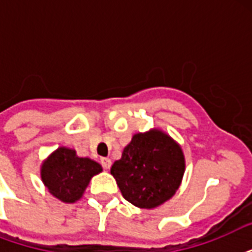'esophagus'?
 <instances>
[{
  "label": "esophagus",
  "mask_w": 252,
  "mask_h": 252,
  "mask_svg": "<svg viewBox=\"0 0 252 252\" xmlns=\"http://www.w3.org/2000/svg\"><path fill=\"white\" fill-rule=\"evenodd\" d=\"M100 165L103 166L104 170H108V168L111 167V159L110 158H102V159H100Z\"/></svg>",
  "instance_id": "obj_1"
}]
</instances>
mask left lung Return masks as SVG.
I'll return each instance as SVG.
<instances>
[{
  "label": "left lung",
  "instance_id": "8db88e82",
  "mask_svg": "<svg viewBox=\"0 0 252 252\" xmlns=\"http://www.w3.org/2000/svg\"><path fill=\"white\" fill-rule=\"evenodd\" d=\"M111 174L126 201L138 208H156L179 188L184 174L183 152L161 130L137 133L112 165Z\"/></svg>",
  "mask_w": 252,
  "mask_h": 252
}]
</instances>
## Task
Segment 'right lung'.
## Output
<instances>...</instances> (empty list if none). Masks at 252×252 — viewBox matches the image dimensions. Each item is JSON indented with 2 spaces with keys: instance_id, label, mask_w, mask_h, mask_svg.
Instances as JSON below:
<instances>
[{
  "instance_id": "right-lung-1",
  "label": "right lung",
  "mask_w": 252,
  "mask_h": 252,
  "mask_svg": "<svg viewBox=\"0 0 252 252\" xmlns=\"http://www.w3.org/2000/svg\"><path fill=\"white\" fill-rule=\"evenodd\" d=\"M102 166L90 158L77 157L74 150L59 148L41 166V179L55 197L64 203H74L84 193Z\"/></svg>"
}]
</instances>
